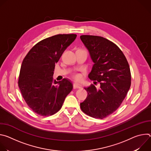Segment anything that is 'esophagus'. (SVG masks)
I'll return each mask as SVG.
<instances>
[{
	"mask_svg": "<svg viewBox=\"0 0 151 151\" xmlns=\"http://www.w3.org/2000/svg\"><path fill=\"white\" fill-rule=\"evenodd\" d=\"M81 87L80 85L76 84V83H73V88L76 89V88H81Z\"/></svg>",
	"mask_w": 151,
	"mask_h": 151,
	"instance_id": "34e87169",
	"label": "esophagus"
}]
</instances>
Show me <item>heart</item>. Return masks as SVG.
Instances as JSON below:
<instances>
[{
  "label": "heart",
  "instance_id": "1",
  "mask_svg": "<svg viewBox=\"0 0 151 151\" xmlns=\"http://www.w3.org/2000/svg\"><path fill=\"white\" fill-rule=\"evenodd\" d=\"M72 78L75 81H78V82H81L82 81V75L80 73H74L72 75Z\"/></svg>",
  "mask_w": 151,
  "mask_h": 151
}]
</instances>
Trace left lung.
I'll use <instances>...</instances> for the list:
<instances>
[{
	"instance_id": "left-lung-1",
	"label": "left lung",
	"mask_w": 151,
	"mask_h": 151,
	"mask_svg": "<svg viewBox=\"0 0 151 151\" xmlns=\"http://www.w3.org/2000/svg\"><path fill=\"white\" fill-rule=\"evenodd\" d=\"M80 37L94 62L88 77L100 84L99 89L93 84L84 88L88 96L80 107L87 115L103 119L114 113L126 97L131 85L130 66L122 51L114 42L98 36Z\"/></svg>"
}]
</instances>
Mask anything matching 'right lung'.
I'll return each instance as SVG.
<instances>
[{
  "label": "right lung",
  "instance_id": "add662e5",
  "mask_svg": "<svg viewBox=\"0 0 151 151\" xmlns=\"http://www.w3.org/2000/svg\"><path fill=\"white\" fill-rule=\"evenodd\" d=\"M75 34H59L34 45L24 57L18 76V87L30 108L40 116H51L60 110L73 89L70 81H53L55 64L75 40Z\"/></svg>",
  "mask_w": 151,
  "mask_h": 151
}]
</instances>
